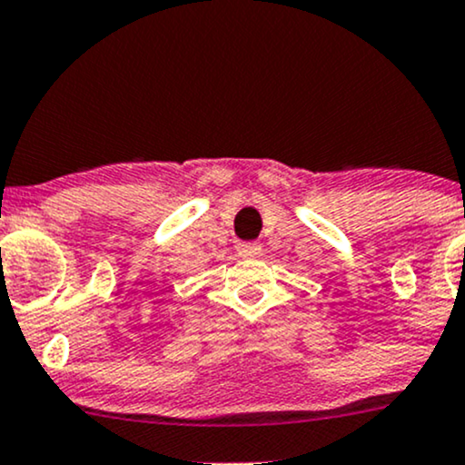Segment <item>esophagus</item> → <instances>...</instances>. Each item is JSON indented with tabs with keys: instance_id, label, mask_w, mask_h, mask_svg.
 <instances>
[{
	"instance_id": "1",
	"label": "esophagus",
	"mask_w": 465,
	"mask_h": 465,
	"mask_svg": "<svg viewBox=\"0 0 465 465\" xmlns=\"http://www.w3.org/2000/svg\"><path fill=\"white\" fill-rule=\"evenodd\" d=\"M261 252L259 243H237V254L239 256H256Z\"/></svg>"
}]
</instances>
